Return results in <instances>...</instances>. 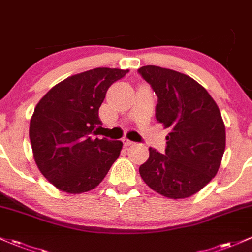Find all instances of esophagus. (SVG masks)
Listing matches in <instances>:
<instances>
[{"mask_svg":"<svg viewBox=\"0 0 252 252\" xmlns=\"http://www.w3.org/2000/svg\"><path fill=\"white\" fill-rule=\"evenodd\" d=\"M123 142H124V145H125V147H129V145L133 144V142H131V140H128V139H124Z\"/></svg>","mask_w":252,"mask_h":252,"instance_id":"esophagus-1","label":"esophagus"}]
</instances>
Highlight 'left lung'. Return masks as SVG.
Listing matches in <instances>:
<instances>
[{
	"label": "left lung",
	"instance_id": "8db88e82",
	"mask_svg": "<svg viewBox=\"0 0 252 252\" xmlns=\"http://www.w3.org/2000/svg\"><path fill=\"white\" fill-rule=\"evenodd\" d=\"M138 72L158 96L156 120L170 129L166 154L149 148L139 174L162 196L188 198L220 168L226 148L220 109L201 84L184 73L158 66H143Z\"/></svg>",
	"mask_w": 252,
	"mask_h": 252
}]
</instances>
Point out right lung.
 <instances>
[{
	"label": "right lung",
	"mask_w": 252,
	"mask_h": 252,
	"mask_svg": "<svg viewBox=\"0 0 252 252\" xmlns=\"http://www.w3.org/2000/svg\"><path fill=\"white\" fill-rule=\"evenodd\" d=\"M128 69H90L51 88L34 108L30 140L37 167L56 189L83 193L96 188L120 155L123 143L93 139L107 90Z\"/></svg>",
	"instance_id": "right-lung-1"
}]
</instances>
